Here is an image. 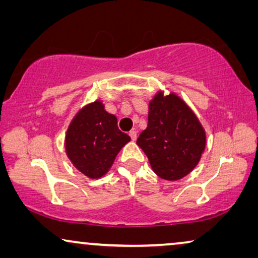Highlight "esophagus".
I'll return each instance as SVG.
<instances>
[{
	"instance_id": "obj_1",
	"label": "esophagus",
	"mask_w": 258,
	"mask_h": 258,
	"mask_svg": "<svg viewBox=\"0 0 258 258\" xmlns=\"http://www.w3.org/2000/svg\"><path fill=\"white\" fill-rule=\"evenodd\" d=\"M129 136L132 137L133 141H136V139H137V133L135 132V130H132V132L129 133Z\"/></svg>"
}]
</instances>
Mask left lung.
<instances>
[{
	"label": "left lung",
	"instance_id": "8db88e82",
	"mask_svg": "<svg viewBox=\"0 0 258 258\" xmlns=\"http://www.w3.org/2000/svg\"><path fill=\"white\" fill-rule=\"evenodd\" d=\"M136 143L158 177L178 181L199 164L207 136L189 105L175 93L161 90L149 102L148 126Z\"/></svg>",
	"mask_w": 258,
	"mask_h": 258
}]
</instances>
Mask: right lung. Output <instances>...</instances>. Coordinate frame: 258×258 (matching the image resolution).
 Masks as SVG:
<instances>
[{
    "mask_svg": "<svg viewBox=\"0 0 258 258\" xmlns=\"http://www.w3.org/2000/svg\"><path fill=\"white\" fill-rule=\"evenodd\" d=\"M132 140L117 126L102 101L84 105L70 122L66 134V153L77 170L91 179L104 176L119 150Z\"/></svg>",
    "mask_w": 258,
    "mask_h": 258,
    "instance_id": "add662e5",
    "label": "right lung"
}]
</instances>
